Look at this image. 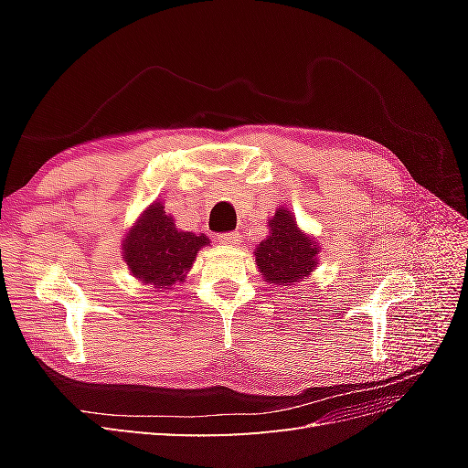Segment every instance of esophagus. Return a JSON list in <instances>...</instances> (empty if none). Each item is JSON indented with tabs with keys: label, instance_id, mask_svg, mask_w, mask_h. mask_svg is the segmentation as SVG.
I'll return each instance as SVG.
<instances>
[{
	"label": "esophagus",
	"instance_id": "obj_1",
	"mask_svg": "<svg viewBox=\"0 0 468 468\" xmlns=\"http://www.w3.org/2000/svg\"><path fill=\"white\" fill-rule=\"evenodd\" d=\"M239 239H242V236H239L238 232H229V234L218 236V242L224 244V246H238Z\"/></svg>",
	"mask_w": 468,
	"mask_h": 468
}]
</instances>
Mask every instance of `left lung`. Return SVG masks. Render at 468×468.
I'll list each match as a JSON object with an SVG mask.
<instances>
[{
	"label": "left lung",
	"mask_w": 468,
	"mask_h": 468,
	"mask_svg": "<svg viewBox=\"0 0 468 468\" xmlns=\"http://www.w3.org/2000/svg\"><path fill=\"white\" fill-rule=\"evenodd\" d=\"M267 226L269 236L253 251L263 281L285 289L299 285L318 267V242L299 229L294 215L285 207L275 210Z\"/></svg>",
	"instance_id": "1"
}]
</instances>
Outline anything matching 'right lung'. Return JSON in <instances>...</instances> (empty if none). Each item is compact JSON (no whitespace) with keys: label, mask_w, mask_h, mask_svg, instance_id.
I'll use <instances>...</instances> for the list:
<instances>
[{"label":"right lung","mask_w":468,"mask_h":468,"mask_svg":"<svg viewBox=\"0 0 468 468\" xmlns=\"http://www.w3.org/2000/svg\"><path fill=\"white\" fill-rule=\"evenodd\" d=\"M122 260L134 279L155 291L186 282L201 248L210 246L205 234L179 230L162 201H154L122 238Z\"/></svg>","instance_id":"obj_1"}]
</instances>
